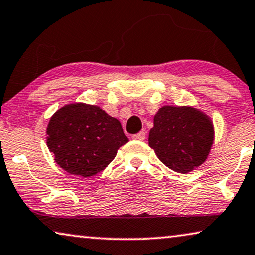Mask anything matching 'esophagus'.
<instances>
[{
  "label": "esophagus",
  "instance_id": "34e87169",
  "mask_svg": "<svg viewBox=\"0 0 255 255\" xmlns=\"http://www.w3.org/2000/svg\"><path fill=\"white\" fill-rule=\"evenodd\" d=\"M145 138V132L144 131H139L138 134L132 135V139H136V141H143Z\"/></svg>",
  "mask_w": 255,
  "mask_h": 255
}]
</instances>
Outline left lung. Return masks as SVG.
Segmentation results:
<instances>
[{
  "mask_svg": "<svg viewBox=\"0 0 255 255\" xmlns=\"http://www.w3.org/2000/svg\"><path fill=\"white\" fill-rule=\"evenodd\" d=\"M214 137L213 120L202 111L165 105L153 117L149 146L168 168L185 174L206 162Z\"/></svg>",
  "mask_w": 255,
  "mask_h": 255,
  "instance_id": "1",
  "label": "left lung"
}]
</instances>
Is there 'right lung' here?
Returning a JSON list of instances; mask_svg holds the SVG:
<instances>
[{
    "mask_svg": "<svg viewBox=\"0 0 255 255\" xmlns=\"http://www.w3.org/2000/svg\"><path fill=\"white\" fill-rule=\"evenodd\" d=\"M46 135L55 163L68 173L83 178L103 171L128 142L119 120L85 103L57 110L49 119Z\"/></svg>",
    "mask_w": 255,
    "mask_h": 255,
    "instance_id": "right-lung-1",
    "label": "right lung"
}]
</instances>
